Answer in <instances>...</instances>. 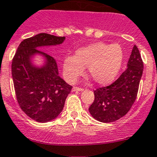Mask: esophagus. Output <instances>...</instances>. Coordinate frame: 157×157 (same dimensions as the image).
<instances>
[{
    "label": "esophagus",
    "mask_w": 157,
    "mask_h": 157,
    "mask_svg": "<svg viewBox=\"0 0 157 157\" xmlns=\"http://www.w3.org/2000/svg\"><path fill=\"white\" fill-rule=\"evenodd\" d=\"M83 88L78 87V86H74L72 89L73 92H77V91H83Z\"/></svg>",
    "instance_id": "34e87169"
}]
</instances>
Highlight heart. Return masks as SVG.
I'll return each instance as SVG.
<instances>
[{
  "label": "heart",
  "mask_w": 157,
  "mask_h": 157,
  "mask_svg": "<svg viewBox=\"0 0 157 157\" xmlns=\"http://www.w3.org/2000/svg\"><path fill=\"white\" fill-rule=\"evenodd\" d=\"M124 52L118 44L102 42L77 49L74 57L65 58L63 72L66 80L74 83L88 67L89 74L96 83L106 85L118 76L122 65Z\"/></svg>",
  "instance_id": "b5f03b06"
}]
</instances>
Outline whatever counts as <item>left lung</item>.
<instances>
[{"instance_id": "left-lung-1", "label": "left lung", "mask_w": 157, "mask_h": 157, "mask_svg": "<svg viewBox=\"0 0 157 157\" xmlns=\"http://www.w3.org/2000/svg\"><path fill=\"white\" fill-rule=\"evenodd\" d=\"M144 62L136 45L128 67L115 82L93 91L95 99L89 108L92 116L101 122H113L128 113L137 98Z\"/></svg>"}]
</instances>
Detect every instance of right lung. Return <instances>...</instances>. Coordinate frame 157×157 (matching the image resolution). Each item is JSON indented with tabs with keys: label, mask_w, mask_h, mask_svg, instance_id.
Listing matches in <instances>:
<instances>
[{
	"label": "right lung",
	"mask_w": 157,
	"mask_h": 157,
	"mask_svg": "<svg viewBox=\"0 0 157 157\" xmlns=\"http://www.w3.org/2000/svg\"><path fill=\"white\" fill-rule=\"evenodd\" d=\"M64 39V36L39 33L22 41L13 58L11 71L17 102L20 109L38 122H48L61 113L72 86L58 75L56 60L36 48L60 45ZM35 53L47 58L42 69L31 65L30 58Z\"/></svg>",
	"instance_id": "obj_1"
}]
</instances>
